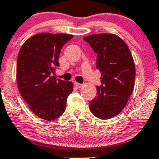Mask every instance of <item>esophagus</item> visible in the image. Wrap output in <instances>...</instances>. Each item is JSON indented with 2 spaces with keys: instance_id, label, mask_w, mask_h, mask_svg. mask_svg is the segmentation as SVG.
Returning <instances> with one entry per match:
<instances>
[{
  "instance_id": "1",
  "label": "esophagus",
  "mask_w": 159,
  "mask_h": 159,
  "mask_svg": "<svg viewBox=\"0 0 159 159\" xmlns=\"http://www.w3.org/2000/svg\"><path fill=\"white\" fill-rule=\"evenodd\" d=\"M75 85L78 89H80V88H81V87H82V84H79V83H78V82H75Z\"/></svg>"
}]
</instances>
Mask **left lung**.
Here are the masks:
<instances>
[{"instance_id": "left-lung-1", "label": "left lung", "mask_w": 159, "mask_h": 159, "mask_svg": "<svg viewBox=\"0 0 159 159\" xmlns=\"http://www.w3.org/2000/svg\"><path fill=\"white\" fill-rule=\"evenodd\" d=\"M83 39L97 54L96 68L101 73V85L89 103L92 113L100 119H109L124 109L134 88L136 69L129 48L113 34H99Z\"/></svg>"}]
</instances>
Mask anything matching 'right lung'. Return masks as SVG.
<instances>
[{"label":"right lung","instance_id":"add662e5","mask_svg":"<svg viewBox=\"0 0 159 159\" xmlns=\"http://www.w3.org/2000/svg\"><path fill=\"white\" fill-rule=\"evenodd\" d=\"M67 34H38L25 41L17 58L18 89L30 109L44 120L52 121L64 113L72 93L71 81L52 76L63 46L73 38Z\"/></svg>","mask_w":159,"mask_h":159}]
</instances>
